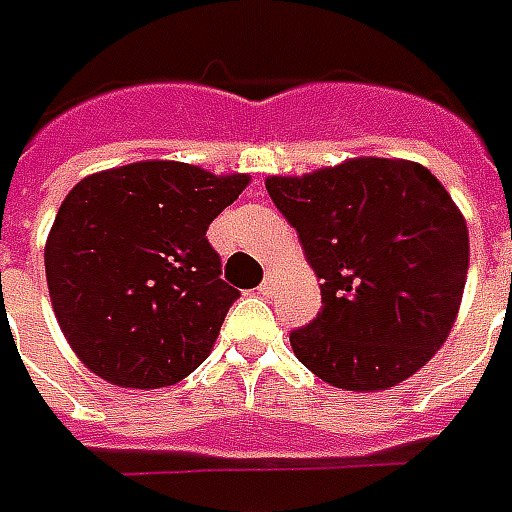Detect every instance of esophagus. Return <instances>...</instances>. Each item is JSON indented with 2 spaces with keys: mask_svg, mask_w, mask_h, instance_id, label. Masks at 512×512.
Wrapping results in <instances>:
<instances>
[{
  "mask_svg": "<svg viewBox=\"0 0 512 512\" xmlns=\"http://www.w3.org/2000/svg\"><path fill=\"white\" fill-rule=\"evenodd\" d=\"M275 286H278V273H275L273 267H270V270H267V275H264L262 286H259V292H262V295H273Z\"/></svg>",
  "mask_w": 512,
  "mask_h": 512,
  "instance_id": "34e87169",
  "label": "esophagus"
}]
</instances>
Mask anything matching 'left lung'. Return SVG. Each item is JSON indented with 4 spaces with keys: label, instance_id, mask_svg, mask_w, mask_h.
I'll return each instance as SVG.
<instances>
[{
    "label": "left lung",
    "instance_id": "obj_1",
    "mask_svg": "<svg viewBox=\"0 0 512 512\" xmlns=\"http://www.w3.org/2000/svg\"><path fill=\"white\" fill-rule=\"evenodd\" d=\"M264 184L322 281L317 320L289 333L300 364L347 391L419 372L447 342L469 270V228L444 184L380 157Z\"/></svg>",
    "mask_w": 512,
    "mask_h": 512
}]
</instances>
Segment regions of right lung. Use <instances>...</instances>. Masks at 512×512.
<instances>
[{"instance_id":"obj_1","label":"right lung","mask_w":512,"mask_h":512,"mask_svg":"<svg viewBox=\"0 0 512 512\" xmlns=\"http://www.w3.org/2000/svg\"><path fill=\"white\" fill-rule=\"evenodd\" d=\"M187 162L101 170L65 195L46 284L79 361L123 389H162L204 364L239 292L206 228L248 187Z\"/></svg>"}]
</instances>
